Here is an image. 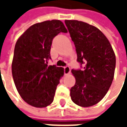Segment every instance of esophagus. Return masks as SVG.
<instances>
[{
    "label": "esophagus",
    "mask_w": 127,
    "mask_h": 127,
    "mask_svg": "<svg viewBox=\"0 0 127 127\" xmlns=\"http://www.w3.org/2000/svg\"><path fill=\"white\" fill-rule=\"evenodd\" d=\"M64 74L68 75L71 72V69H70V67L69 66H66L64 68Z\"/></svg>",
    "instance_id": "obj_1"
}]
</instances>
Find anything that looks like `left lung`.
<instances>
[{
  "instance_id": "1",
  "label": "left lung",
  "mask_w": 127,
  "mask_h": 127,
  "mask_svg": "<svg viewBox=\"0 0 127 127\" xmlns=\"http://www.w3.org/2000/svg\"><path fill=\"white\" fill-rule=\"evenodd\" d=\"M82 69H72L75 84L70 90L73 103L95 105L106 95L114 75L116 56L110 43L95 26L77 20L64 21Z\"/></svg>"
}]
</instances>
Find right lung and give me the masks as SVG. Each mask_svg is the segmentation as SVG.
I'll return each instance as SVG.
<instances>
[{"instance_id": "obj_1", "label": "right lung", "mask_w": 127, "mask_h": 127, "mask_svg": "<svg viewBox=\"0 0 127 127\" xmlns=\"http://www.w3.org/2000/svg\"><path fill=\"white\" fill-rule=\"evenodd\" d=\"M60 32H67L61 21H45L29 27L15 44L13 81L24 101L35 107H45L52 103L64 75L63 67L47 66L52 40Z\"/></svg>"}]
</instances>
